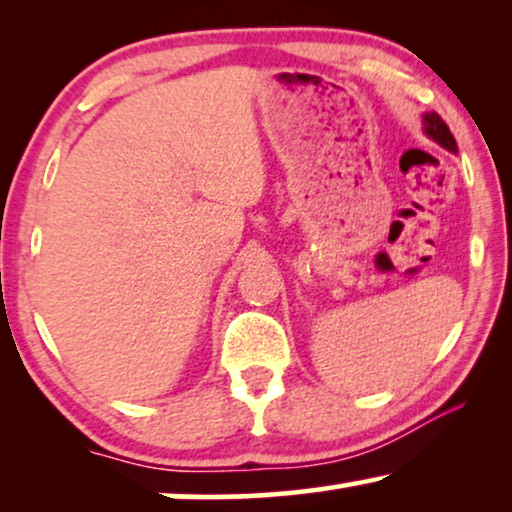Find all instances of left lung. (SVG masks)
Returning <instances> with one entry per match:
<instances>
[{
    "label": "left lung",
    "instance_id": "1",
    "mask_svg": "<svg viewBox=\"0 0 512 512\" xmlns=\"http://www.w3.org/2000/svg\"><path fill=\"white\" fill-rule=\"evenodd\" d=\"M422 130L424 135L433 139L438 146H443V149L450 153H457V142H454L450 128H447L445 121L436 114V111H426L422 116Z\"/></svg>",
    "mask_w": 512,
    "mask_h": 512
}]
</instances>
